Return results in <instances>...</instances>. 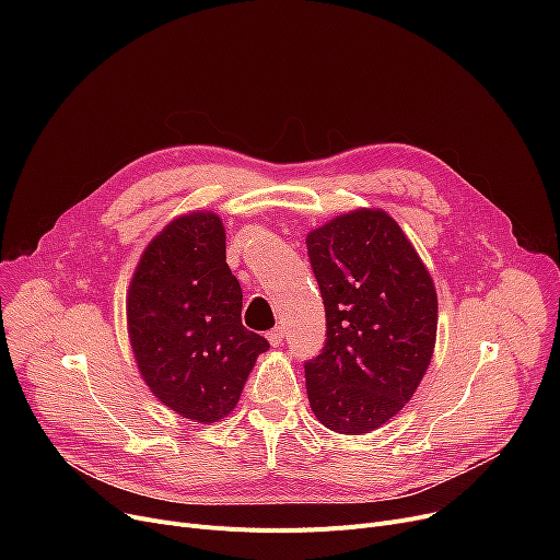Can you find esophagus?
<instances>
[{"mask_svg": "<svg viewBox=\"0 0 560 560\" xmlns=\"http://www.w3.org/2000/svg\"><path fill=\"white\" fill-rule=\"evenodd\" d=\"M265 338H268V342H270L272 347H279V345L283 342V329H281V327H277V329L268 331V336H265Z\"/></svg>", "mask_w": 560, "mask_h": 560, "instance_id": "34e87169", "label": "esophagus"}]
</instances>
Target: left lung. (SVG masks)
<instances>
[{"label":"left lung","mask_w":560,"mask_h":560,"mask_svg":"<svg viewBox=\"0 0 560 560\" xmlns=\"http://www.w3.org/2000/svg\"><path fill=\"white\" fill-rule=\"evenodd\" d=\"M327 345L306 363L315 418L342 435L390 422L416 395L438 334V295L418 249L384 209H354L306 233Z\"/></svg>","instance_id":"1"}]
</instances>
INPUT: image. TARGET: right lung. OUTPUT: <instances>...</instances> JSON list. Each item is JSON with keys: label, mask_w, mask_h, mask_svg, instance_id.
Segmentation results:
<instances>
[{"label": "right lung", "mask_w": 560, "mask_h": 560, "mask_svg": "<svg viewBox=\"0 0 560 560\" xmlns=\"http://www.w3.org/2000/svg\"><path fill=\"white\" fill-rule=\"evenodd\" d=\"M243 288L226 265L218 213L170 220L138 258L127 331L144 386L197 424L224 420L268 340L243 327Z\"/></svg>", "instance_id": "add662e5"}]
</instances>
